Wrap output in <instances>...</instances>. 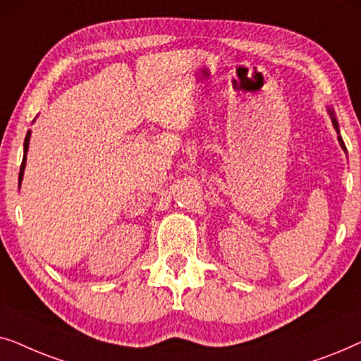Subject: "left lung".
Here are the masks:
<instances>
[{
	"mask_svg": "<svg viewBox=\"0 0 361 361\" xmlns=\"http://www.w3.org/2000/svg\"><path fill=\"white\" fill-rule=\"evenodd\" d=\"M334 128H335V130H337V133H338V125H337V121H335V120H334ZM338 141H340V146L343 147V151H347V147H345V142H343L342 136H340V135H338Z\"/></svg>",
	"mask_w": 361,
	"mask_h": 361,
	"instance_id": "obj_1",
	"label": "left lung"
}]
</instances>
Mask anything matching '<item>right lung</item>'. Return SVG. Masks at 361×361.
I'll return each instance as SVG.
<instances>
[{"label":"right lung","instance_id":"1","mask_svg":"<svg viewBox=\"0 0 361 361\" xmlns=\"http://www.w3.org/2000/svg\"><path fill=\"white\" fill-rule=\"evenodd\" d=\"M29 137H31V131H27L26 140H24V157H23V162H21V169H19V184H21V180H23L24 167H26V152H27V147H29Z\"/></svg>","mask_w":361,"mask_h":361}]
</instances>
